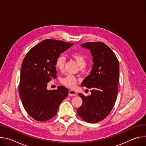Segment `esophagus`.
<instances>
[{
	"mask_svg": "<svg viewBox=\"0 0 146 146\" xmlns=\"http://www.w3.org/2000/svg\"><path fill=\"white\" fill-rule=\"evenodd\" d=\"M69 95L70 96H76L77 95V93L73 91V90H70L69 91Z\"/></svg>",
	"mask_w": 146,
	"mask_h": 146,
	"instance_id": "esophagus-1",
	"label": "esophagus"
}]
</instances>
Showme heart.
Returning a JSON list of instances; mask_svg holds the SVG:
<instances>
[{
	"instance_id": "b5f03b06",
	"label": "heart",
	"mask_w": 146,
	"mask_h": 146,
	"mask_svg": "<svg viewBox=\"0 0 146 146\" xmlns=\"http://www.w3.org/2000/svg\"><path fill=\"white\" fill-rule=\"evenodd\" d=\"M71 56L76 61L80 68H84L87 64V59L81 53L74 52L71 54ZM65 58L62 56H59L55 61V66L60 71H63L65 68ZM62 84L65 85L69 88H74L77 84V79L73 76L69 74L62 78L60 81Z\"/></svg>"
}]
</instances>
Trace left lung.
<instances>
[{"instance_id": "8db88e82", "label": "left lung", "mask_w": 146, "mask_h": 146, "mask_svg": "<svg viewBox=\"0 0 146 146\" xmlns=\"http://www.w3.org/2000/svg\"><path fill=\"white\" fill-rule=\"evenodd\" d=\"M81 46L90 50L94 64L90 74L81 84L91 90V95L78 94L83 102L77 113L84 121L96 123L110 114L116 101L119 62L113 51L102 42H87Z\"/></svg>"}]
</instances>
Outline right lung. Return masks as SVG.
<instances>
[{"instance_id": "right-lung-1", "label": "right lung", "mask_w": 146, "mask_h": 146, "mask_svg": "<svg viewBox=\"0 0 146 146\" xmlns=\"http://www.w3.org/2000/svg\"><path fill=\"white\" fill-rule=\"evenodd\" d=\"M73 45L60 40L46 39L32 48L21 69L19 97L27 113L37 121L54 117L60 103L68 95L63 86L48 90V82L56 78L55 61L61 53Z\"/></svg>"}]
</instances>
